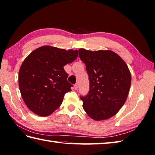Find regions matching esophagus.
<instances>
[{
    "label": "esophagus",
    "instance_id": "1",
    "mask_svg": "<svg viewBox=\"0 0 155 155\" xmlns=\"http://www.w3.org/2000/svg\"><path fill=\"white\" fill-rule=\"evenodd\" d=\"M78 89V83H77L74 84V89L75 90H77Z\"/></svg>",
    "mask_w": 155,
    "mask_h": 155
}]
</instances>
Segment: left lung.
Segmentation results:
<instances>
[{"label": "left lung", "mask_w": 155, "mask_h": 155, "mask_svg": "<svg viewBox=\"0 0 155 155\" xmlns=\"http://www.w3.org/2000/svg\"><path fill=\"white\" fill-rule=\"evenodd\" d=\"M78 51L89 80L88 94L80 97L84 110L95 120L109 119L119 111L128 95L131 74L128 66L111 50L81 48Z\"/></svg>", "instance_id": "1"}]
</instances>
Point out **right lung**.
Segmentation results:
<instances>
[{
    "label": "right lung",
    "instance_id": "add662e5",
    "mask_svg": "<svg viewBox=\"0 0 155 155\" xmlns=\"http://www.w3.org/2000/svg\"><path fill=\"white\" fill-rule=\"evenodd\" d=\"M78 55L77 50L45 45L25 59L19 70V86L24 102L33 113L48 116L62 104L65 93L72 87L64 66Z\"/></svg>",
    "mask_w": 155,
    "mask_h": 155
}]
</instances>
